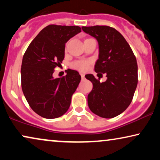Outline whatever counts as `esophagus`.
Returning a JSON list of instances; mask_svg holds the SVG:
<instances>
[{
  "label": "esophagus",
  "instance_id": "34e87169",
  "mask_svg": "<svg viewBox=\"0 0 160 160\" xmlns=\"http://www.w3.org/2000/svg\"><path fill=\"white\" fill-rule=\"evenodd\" d=\"M80 75H81V76H82V79H84V73H80Z\"/></svg>",
  "mask_w": 160,
  "mask_h": 160
}]
</instances>
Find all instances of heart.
I'll return each instance as SVG.
<instances>
[{
  "label": "heart",
  "instance_id": "1",
  "mask_svg": "<svg viewBox=\"0 0 160 160\" xmlns=\"http://www.w3.org/2000/svg\"><path fill=\"white\" fill-rule=\"evenodd\" d=\"M89 65V62L88 61H84V60L76 61V62H75L73 64V66L75 68L82 71H84L88 69Z\"/></svg>",
  "mask_w": 160,
  "mask_h": 160
}]
</instances>
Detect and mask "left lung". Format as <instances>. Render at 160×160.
Segmentation results:
<instances>
[{
	"label": "left lung",
	"instance_id": "left-lung-1",
	"mask_svg": "<svg viewBox=\"0 0 160 160\" xmlns=\"http://www.w3.org/2000/svg\"><path fill=\"white\" fill-rule=\"evenodd\" d=\"M82 28L97 39L99 57L95 71L106 73L107 77L106 82L100 83L92 74L85 76L93 84L87 97L89 108L100 117H115L132 102L138 84L136 58L125 38L114 28L106 25Z\"/></svg>",
	"mask_w": 160,
	"mask_h": 160
}]
</instances>
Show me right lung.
I'll use <instances>...</instances> for the list:
<instances>
[{
	"label": "right lung",
	"mask_w": 160,
	"mask_h": 160,
	"mask_svg": "<svg viewBox=\"0 0 160 160\" xmlns=\"http://www.w3.org/2000/svg\"><path fill=\"white\" fill-rule=\"evenodd\" d=\"M78 26L50 25L30 43L22 58V89L30 108L46 119H55L68 110L71 97L81 81L78 71L68 69L66 76L54 78L61 65L67 41L81 30Z\"/></svg>",
	"instance_id": "add662e5"
}]
</instances>
